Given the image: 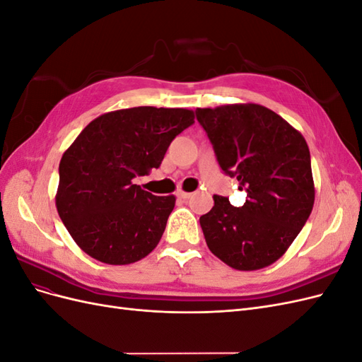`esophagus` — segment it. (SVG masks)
Listing matches in <instances>:
<instances>
[{
  "instance_id": "esophagus-1",
  "label": "esophagus",
  "mask_w": 362,
  "mask_h": 362,
  "mask_svg": "<svg viewBox=\"0 0 362 362\" xmlns=\"http://www.w3.org/2000/svg\"><path fill=\"white\" fill-rule=\"evenodd\" d=\"M178 198H181V199H189L190 196H192V193H189V192H184V190H178Z\"/></svg>"
}]
</instances>
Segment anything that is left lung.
<instances>
[{"mask_svg": "<svg viewBox=\"0 0 362 362\" xmlns=\"http://www.w3.org/2000/svg\"><path fill=\"white\" fill-rule=\"evenodd\" d=\"M218 164L238 189L243 206L214 194L199 223L208 249L235 270H259L278 261L313 211L315 189L306 140L270 108L228 104L196 108Z\"/></svg>", "mask_w": 362, "mask_h": 362, "instance_id": "obj_1", "label": "left lung"}]
</instances>
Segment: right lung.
Segmentation results:
<instances>
[{"label": "right lung", "instance_id": "add662e5", "mask_svg": "<svg viewBox=\"0 0 362 362\" xmlns=\"http://www.w3.org/2000/svg\"><path fill=\"white\" fill-rule=\"evenodd\" d=\"M193 122L189 108L108 112L63 152L56 206L87 255L125 266L157 247L177 198L152 194L133 180L160 168L170 141Z\"/></svg>", "mask_w": 362, "mask_h": 362}]
</instances>
